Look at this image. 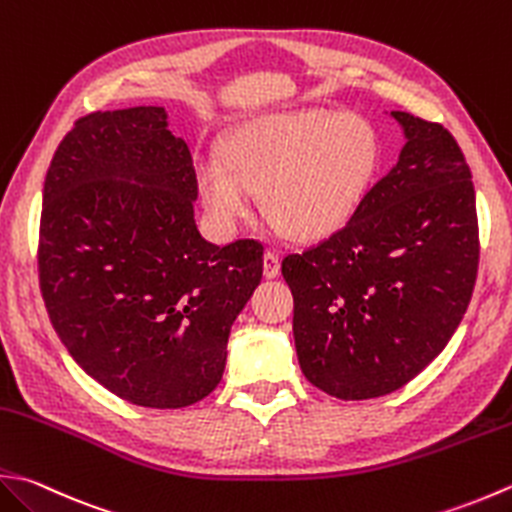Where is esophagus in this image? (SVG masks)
I'll return each instance as SVG.
<instances>
[{"instance_id": "1", "label": "esophagus", "mask_w": 512, "mask_h": 512, "mask_svg": "<svg viewBox=\"0 0 512 512\" xmlns=\"http://www.w3.org/2000/svg\"><path fill=\"white\" fill-rule=\"evenodd\" d=\"M279 268H282V266H279V257L268 250V253L264 255V277L275 279L279 275Z\"/></svg>"}]
</instances>
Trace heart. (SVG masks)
Listing matches in <instances>:
<instances>
[{"label":"heart","instance_id":"heart-1","mask_svg":"<svg viewBox=\"0 0 512 512\" xmlns=\"http://www.w3.org/2000/svg\"><path fill=\"white\" fill-rule=\"evenodd\" d=\"M382 164L368 119L324 108L277 110L239 126L222 157H199L195 179L213 224L235 230L255 193L295 239L313 242L342 230L364 204Z\"/></svg>","mask_w":512,"mask_h":512}]
</instances>
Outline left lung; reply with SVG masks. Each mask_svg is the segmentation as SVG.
I'll list each match as a JSON object with an SVG mask.
<instances>
[{
	"mask_svg": "<svg viewBox=\"0 0 512 512\" xmlns=\"http://www.w3.org/2000/svg\"><path fill=\"white\" fill-rule=\"evenodd\" d=\"M388 115L404 133L397 164L342 230L282 262L299 368L346 402L393 393L442 353L479 262L473 177L453 135Z\"/></svg>",
	"mask_w": 512,
	"mask_h": 512,
	"instance_id": "1",
	"label": "left lung"
}]
</instances>
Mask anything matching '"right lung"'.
Wrapping results in <instances>:
<instances>
[{"instance_id": "1", "label": "right lung", "mask_w": 512, "mask_h": 512, "mask_svg": "<svg viewBox=\"0 0 512 512\" xmlns=\"http://www.w3.org/2000/svg\"><path fill=\"white\" fill-rule=\"evenodd\" d=\"M188 144L164 106L77 119L44 182L39 286L84 373L144 408L222 382L230 326L262 282L253 239L215 246L195 222Z\"/></svg>"}]
</instances>
